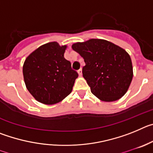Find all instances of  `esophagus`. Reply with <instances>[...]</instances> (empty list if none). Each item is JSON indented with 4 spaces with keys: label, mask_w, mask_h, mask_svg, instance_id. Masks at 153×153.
Here are the masks:
<instances>
[{
    "label": "esophagus",
    "mask_w": 153,
    "mask_h": 153,
    "mask_svg": "<svg viewBox=\"0 0 153 153\" xmlns=\"http://www.w3.org/2000/svg\"><path fill=\"white\" fill-rule=\"evenodd\" d=\"M77 73L78 74H79V76H82V69H79V70L77 71Z\"/></svg>",
    "instance_id": "34e87169"
}]
</instances>
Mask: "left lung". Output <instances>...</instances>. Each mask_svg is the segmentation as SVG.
I'll list each match as a JSON object with an SVG mask.
<instances>
[{
	"mask_svg": "<svg viewBox=\"0 0 153 153\" xmlns=\"http://www.w3.org/2000/svg\"><path fill=\"white\" fill-rule=\"evenodd\" d=\"M72 49L84 60L83 76L93 95L105 102L125 95L133 76L132 60L125 50L102 39L77 42Z\"/></svg>",
	"mask_w": 153,
	"mask_h": 153,
	"instance_id": "obj_1",
	"label": "left lung"
}]
</instances>
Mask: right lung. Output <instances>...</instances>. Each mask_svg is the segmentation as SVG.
Returning <instances> with one entry per match:
<instances>
[{
  "label": "right lung",
  "mask_w": 153,
  "mask_h": 153,
  "mask_svg": "<svg viewBox=\"0 0 153 153\" xmlns=\"http://www.w3.org/2000/svg\"><path fill=\"white\" fill-rule=\"evenodd\" d=\"M67 47L50 42L33 51L24 61L23 75L27 89L41 103H57L72 92L78 74L64 58Z\"/></svg>",
  "instance_id": "obj_1"
}]
</instances>
